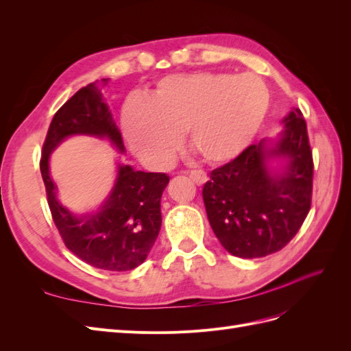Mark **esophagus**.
<instances>
[{"label":"esophagus","instance_id":"34e87169","mask_svg":"<svg viewBox=\"0 0 351 351\" xmlns=\"http://www.w3.org/2000/svg\"><path fill=\"white\" fill-rule=\"evenodd\" d=\"M190 178H192L197 186H202L204 183H206V180H208L206 174L204 171H199V169H197V171L190 173Z\"/></svg>","mask_w":351,"mask_h":351}]
</instances>
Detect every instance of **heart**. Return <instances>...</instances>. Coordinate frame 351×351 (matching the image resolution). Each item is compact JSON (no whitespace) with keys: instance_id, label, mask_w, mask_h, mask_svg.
<instances>
[{"instance_id":"obj_1","label":"heart","mask_w":351,"mask_h":351,"mask_svg":"<svg viewBox=\"0 0 351 351\" xmlns=\"http://www.w3.org/2000/svg\"><path fill=\"white\" fill-rule=\"evenodd\" d=\"M265 83L253 74L184 73L159 80L123 110V133L142 161L164 165L186 134L189 151L209 164L240 155L258 133L268 110Z\"/></svg>"}]
</instances>
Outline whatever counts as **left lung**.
Returning <instances> with one entry per match:
<instances>
[{
	"label": "left lung",
	"mask_w": 351,
	"mask_h": 351,
	"mask_svg": "<svg viewBox=\"0 0 351 351\" xmlns=\"http://www.w3.org/2000/svg\"><path fill=\"white\" fill-rule=\"evenodd\" d=\"M282 124L278 137L214 169L202 192L217 239L243 259L281 250L309 214L313 161L302 111L293 108Z\"/></svg>",
	"instance_id": "1"
}]
</instances>
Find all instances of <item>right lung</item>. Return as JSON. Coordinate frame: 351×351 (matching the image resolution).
<instances>
[{
  "label": "right lung",
  "instance_id": "add662e5",
  "mask_svg": "<svg viewBox=\"0 0 351 351\" xmlns=\"http://www.w3.org/2000/svg\"><path fill=\"white\" fill-rule=\"evenodd\" d=\"M108 80L82 88L56 112L42 147L40 174L52 219L67 249L95 268L130 271L145 262L161 230V196L169 177L119 164L107 199L97 209L74 214L58 200V187L49 174L52 151L71 136L107 139L124 154L120 129L102 95Z\"/></svg>",
  "mask_w": 351,
  "mask_h": 351
}]
</instances>
